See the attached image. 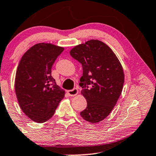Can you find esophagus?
Returning a JSON list of instances; mask_svg holds the SVG:
<instances>
[{"label": "esophagus", "mask_w": 156, "mask_h": 156, "mask_svg": "<svg viewBox=\"0 0 156 156\" xmlns=\"http://www.w3.org/2000/svg\"><path fill=\"white\" fill-rule=\"evenodd\" d=\"M78 93V90L77 88H73V90H68V94L70 96H76Z\"/></svg>", "instance_id": "34e87169"}]
</instances>
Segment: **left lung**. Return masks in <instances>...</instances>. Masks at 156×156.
<instances>
[{"label": "left lung", "instance_id": "obj_1", "mask_svg": "<svg viewBox=\"0 0 156 156\" xmlns=\"http://www.w3.org/2000/svg\"><path fill=\"white\" fill-rule=\"evenodd\" d=\"M70 54L83 67L79 85L87 107L80 116L93 124L100 122L110 114L122 93L124 74L121 63L106 44L97 39L76 46Z\"/></svg>", "mask_w": 156, "mask_h": 156}]
</instances>
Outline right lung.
<instances>
[{
    "mask_svg": "<svg viewBox=\"0 0 156 156\" xmlns=\"http://www.w3.org/2000/svg\"><path fill=\"white\" fill-rule=\"evenodd\" d=\"M63 47L39 43L24 54L17 69L15 90L24 113L37 123L51 119L65 91L51 76V67Z\"/></svg>",
    "mask_w": 156,
    "mask_h": 156,
    "instance_id": "obj_1",
    "label": "right lung"
}]
</instances>
